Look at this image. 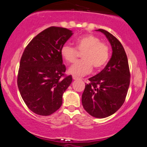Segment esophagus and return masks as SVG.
Masks as SVG:
<instances>
[{
    "instance_id": "1",
    "label": "esophagus",
    "mask_w": 147,
    "mask_h": 147,
    "mask_svg": "<svg viewBox=\"0 0 147 147\" xmlns=\"http://www.w3.org/2000/svg\"><path fill=\"white\" fill-rule=\"evenodd\" d=\"M72 78H73L74 80H77V79H78V77L75 76H72Z\"/></svg>"
}]
</instances>
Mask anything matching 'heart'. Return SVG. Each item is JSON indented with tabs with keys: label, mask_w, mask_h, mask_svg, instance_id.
<instances>
[{
	"label": "heart",
	"mask_w": 147,
	"mask_h": 147,
	"mask_svg": "<svg viewBox=\"0 0 147 147\" xmlns=\"http://www.w3.org/2000/svg\"><path fill=\"white\" fill-rule=\"evenodd\" d=\"M75 44L78 51L84 53L82 55L83 60L76 62L69 69V73L73 76H82L86 75L91 71L92 67L96 69H100L108 61L109 47L93 34H85L79 37ZM77 50L69 44H65L61 48V56L67 62L73 63L78 56Z\"/></svg>",
	"instance_id": "heart-1"
}]
</instances>
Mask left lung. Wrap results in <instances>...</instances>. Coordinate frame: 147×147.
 Instances as JSON below:
<instances>
[{
	"label": "left lung",
	"mask_w": 147,
	"mask_h": 147,
	"mask_svg": "<svg viewBox=\"0 0 147 147\" xmlns=\"http://www.w3.org/2000/svg\"><path fill=\"white\" fill-rule=\"evenodd\" d=\"M105 35L113 49L112 57L100 73L89 78L82 95L84 109L96 118L113 115L124 103L130 85L129 66L122 44L108 31L98 29Z\"/></svg>",
	"instance_id": "8db88e82"
}]
</instances>
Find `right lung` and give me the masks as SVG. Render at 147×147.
Segmentation results:
<instances>
[{
    "label": "right lung",
    "mask_w": 147,
    "mask_h": 147,
    "mask_svg": "<svg viewBox=\"0 0 147 147\" xmlns=\"http://www.w3.org/2000/svg\"><path fill=\"white\" fill-rule=\"evenodd\" d=\"M73 34L65 28L51 26L35 36L21 56L17 85L21 97L34 113L48 116L62 104V95L72 82L65 76L61 48Z\"/></svg>",
    "instance_id": "obj_1"
}]
</instances>
